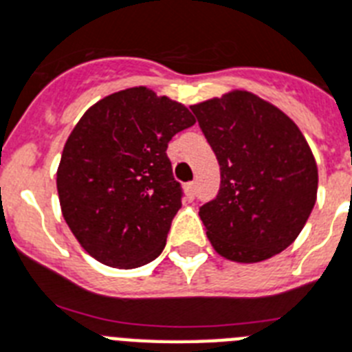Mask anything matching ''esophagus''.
I'll return each instance as SVG.
<instances>
[{"label":"esophagus","instance_id":"1","mask_svg":"<svg viewBox=\"0 0 352 352\" xmlns=\"http://www.w3.org/2000/svg\"><path fill=\"white\" fill-rule=\"evenodd\" d=\"M186 195L190 197V199H193V197L197 195V184H195V182H188V184H186Z\"/></svg>","mask_w":352,"mask_h":352}]
</instances>
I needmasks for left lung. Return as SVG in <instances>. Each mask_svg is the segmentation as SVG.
Returning a JSON list of instances; mask_svg holds the SVG:
<instances>
[{
  "instance_id": "obj_1",
  "label": "left lung",
  "mask_w": 352,
  "mask_h": 352,
  "mask_svg": "<svg viewBox=\"0 0 352 352\" xmlns=\"http://www.w3.org/2000/svg\"><path fill=\"white\" fill-rule=\"evenodd\" d=\"M190 108L221 166L219 193L199 210L211 245L245 264L284 251L309 219L318 190L315 157L302 131L250 92Z\"/></svg>"
}]
</instances>
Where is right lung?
<instances>
[{
  "mask_svg": "<svg viewBox=\"0 0 352 352\" xmlns=\"http://www.w3.org/2000/svg\"><path fill=\"white\" fill-rule=\"evenodd\" d=\"M193 124L184 104L144 87L111 94L87 110L63 150L57 193L88 255L121 270L161 255L184 195L168 142Z\"/></svg>",
  "mask_w": 352,
  "mask_h": 352,
  "instance_id": "add662e5",
  "label": "right lung"
}]
</instances>
